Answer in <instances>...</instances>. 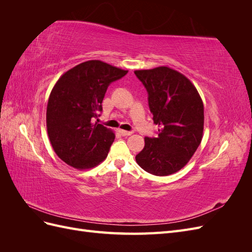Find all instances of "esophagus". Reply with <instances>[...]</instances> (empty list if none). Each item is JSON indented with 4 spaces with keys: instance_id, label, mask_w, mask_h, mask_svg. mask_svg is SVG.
I'll return each instance as SVG.
<instances>
[{
    "instance_id": "esophagus-1",
    "label": "esophagus",
    "mask_w": 252,
    "mask_h": 252,
    "mask_svg": "<svg viewBox=\"0 0 252 252\" xmlns=\"http://www.w3.org/2000/svg\"><path fill=\"white\" fill-rule=\"evenodd\" d=\"M120 133H121L122 135L127 136V135H131L133 132H132V131H127V130H123V129H120Z\"/></svg>"
}]
</instances>
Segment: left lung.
Listing matches in <instances>:
<instances>
[{
	"label": "left lung",
	"mask_w": 252,
	"mask_h": 252,
	"mask_svg": "<svg viewBox=\"0 0 252 252\" xmlns=\"http://www.w3.org/2000/svg\"><path fill=\"white\" fill-rule=\"evenodd\" d=\"M148 93L158 138H145L135 161L151 174L164 177L181 170L201 144L204 105L193 84L184 74L167 66L135 70Z\"/></svg>",
	"instance_id": "1"
}]
</instances>
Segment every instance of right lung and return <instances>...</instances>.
<instances>
[{"label": "right lung", "mask_w": 252, "mask_h": 252, "mask_svg": "<svg viewBox=\"0 0 252 252\" xmlns=\"http://www.w3.org/2000/svg\"><path fill=\"white\" fill-rule=\"evenodd\" d=\"M128 72L102 61L90 60L66 71L53 86L46 126L57 156L75 169H90L107 158L114 132L94 123L100 116L109 84Z\"/></svg>", "instance_id": "add662e5"}]
</instances>
